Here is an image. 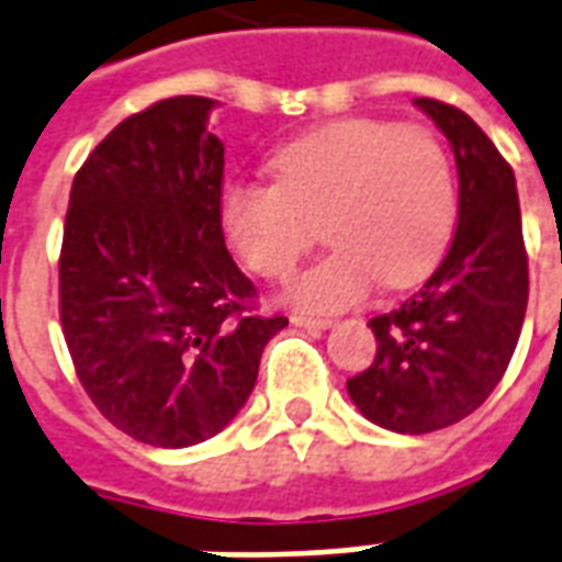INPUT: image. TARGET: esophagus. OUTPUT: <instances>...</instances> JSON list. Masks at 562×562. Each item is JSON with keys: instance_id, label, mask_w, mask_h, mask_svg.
<instances>
[{"instance_id": "1", "label": "esophagus", "mask_w": 562, "mask_h": 562, "mask_svg": "<svg viewBox=\"0 0 562 562\" xmlns=\"http://www.w3.org/2000/svg\"><path fill=\"white\" fill-rule=\"evenodd\" d=\"M294 327H303V330H313V334H322L330 327L327 318H313V315H292Z\"/></svg>"}]
</instances>
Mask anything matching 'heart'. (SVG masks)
Returning a JSON list of instances; mask_svg holds the SVG:
<instances>
[{
	"label": "heart",
	"instance_id": "obj_1",
	"mask_svg": "<svg viewBox=\"0 0 562 562\" xmlns=\"http://www.w3.org/2000/svg\"><path fill=\"white\" fill-rule=\"evenodd\" d=\"M277 181H228L220 220L261 277H289L322 232L330 252L289 285V301L336 313L372 292L423 280L452 238L459 193L435 133L384 119H345L273 154Z\"/></svg>",
	"mask_w": 562,
	"mask_h": 562
}]
</instances>
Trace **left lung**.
Wrapping results in <instances>:
<instances>
[{"label": "left lung", "instance_id": "obj_1", "mask_svg": "<svg viewBox=\"0 0 562 562\" xmlns=\"http://www.w3.org/2000/svg\"><path fill=\"white\" fill-rule=\"evenodd\" d=\"M450 139L459 226L411 301L369 327L375 360L348 381L366 419L398 435L447 429L480 408L513 360L527 313V252L513 166L468 112L417 98Z\"/></svg>", "mask_w": 562, "mask_h": 562}]
</instances>
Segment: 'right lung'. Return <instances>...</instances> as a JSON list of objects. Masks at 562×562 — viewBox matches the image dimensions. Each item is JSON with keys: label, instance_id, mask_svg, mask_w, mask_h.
<instances>
[{"label": "right lung", "instance_id": "right-lung-1", "mask_svg": "<svg viewBox=\"0 0 562 562\" xmlns=\"http://www.w3.org/2000/svg\"><path fill=\"white\" fill-rule=\"evenodd\" d=\"M211 98L124 119L70 187L59 315L94 408L124 435L181 450L238 417L285 315L249 313L256 285L220 226L223 143Z\"/></svg>", "mask_w": 562, "mask_h": 562}]
</instances>
